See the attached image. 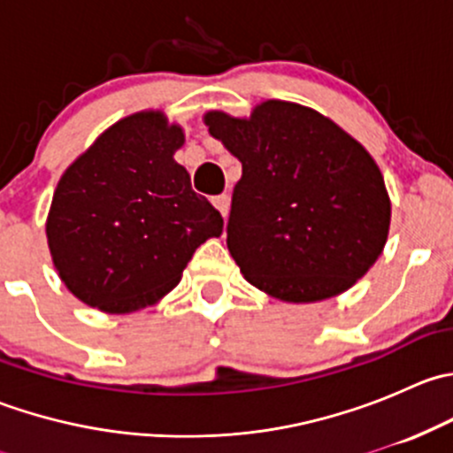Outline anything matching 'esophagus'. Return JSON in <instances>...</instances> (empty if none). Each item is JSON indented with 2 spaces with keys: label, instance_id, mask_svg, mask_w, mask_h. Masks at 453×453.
<instances>
[{
  "label": "esophagus",
  "instance_id": "34e87169",
  "mask_svg": "<svg viewBox=\"0 0 453 453\" xmlns=\"http://www.w3.org/2000/svg\"><path fill=\"white\" fill-rule=\"evenodd\" d=\"M212 203L223 217H227V210H230V197H227V195H217V197L212 199Z\"/></svg>",
  "mask_w": 453,
  "mask_h": 453
}]
</instances>
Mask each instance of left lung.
<instances>
[{
  "instance_id": "8db88e82",
  "label": "left lung",
  "mask_w": 453,
  "mask_h": 453,
  "mask_svg": "<svg viewBox=\"0 0 453 453\" xmlns=\"http://www.w3.org/2000/svg\"><path fill=\"white\" fill-rule=\"evenodd\" d=\"M243 164L232 193L227 250L243 276L287 303L353 287L381 254L390 199L359 142L318 111L267 100L250 120L205 116Z\"/></svg>"
}]
</instances>
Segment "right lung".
Here are the masks:
<instances>
[{"label": "right lung", "instance_id": "obj_1", "mask_svg": "<svg viewBox=\"0 0 453 453\" xmlns=\"http://www.w3.org/2000/svg\"><path fill=\"white\" fill-rule=\"evenodd\" d=\"M180 127L144 111L116 122L61 177L48 245L85 304L129 313L168 294L195 250L221 236L223 217L173 159Z\"/></svg>", "mask_w": 453, "mask_h": 453}]
</instances>
